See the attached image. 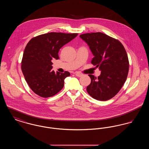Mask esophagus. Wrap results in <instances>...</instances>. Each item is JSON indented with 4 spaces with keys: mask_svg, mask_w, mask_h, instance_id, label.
Instances as JSON below:
<instances>
[{
    "mask_svg": "<svg viewBox=\"0 0 149 149\" xmlns=\"http://www.w3.org/2000/svg\"><path fill=\"white\" fill-rule=\"evenodd\" d=\"M75 75L77 77H82V75H83V74H82L81 73L79 72H75Z\"/></svg>",
    "mask_w": 149,
    "mask_h": 149,
    "instance_id": "1",
    "label": "esophagus"
}]
</instances>
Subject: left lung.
Masks as SVG:
<instances>
[{
    "instance_id": "8db88e82",
    "label": "left lung",
    "mask_w": 149,
    "mask_h": 149,
    "mask_svg": "<svg viewBox=\"0 0 149 149\" xmlns=\"http://www.w3.org/2000/svg\"><path fill=\"white\" fill-rule=\"evenodd\" d=\"M80 37L88 43L94 56L91 63L101 70L98 78L89 75L91 83L86 87L87 92L98 100L112 98L127 78L129 61L124 46L118 40L101 32L84 33Z\"/></svg>"
}]
</instances>
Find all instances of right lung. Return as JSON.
I'll use <instances>...</instances> for the list:
<instances>
[{
    "label": "right lung",
    "instance_id": "add662e5",
    "mask_svg": "<svg viewBox=\"0 0 149 149\" xmlns=\"http://www.w3.org/2000/svg\"><path fill=\"white\" fill-rule=\"evenodd\" d=\"M78 35L50 32L35 37L27 43L22 60V71L31 90L40 97L54 96L63 88L64 79L70 74L55 72L51 61L58 59L60 49Z\"/></svg>",
    "mask_w": 149,
    "mask_h": 149
}]
</instances>
